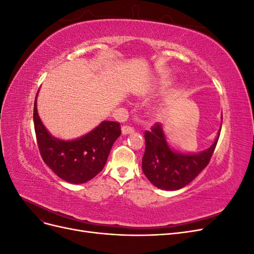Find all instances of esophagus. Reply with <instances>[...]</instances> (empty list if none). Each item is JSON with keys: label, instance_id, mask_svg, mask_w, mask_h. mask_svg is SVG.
<instances>
[{"label": "esophagus", "instance_id": "34e87169", "mask_svg": "<svg viewBox=\"0 0 254 254\" xmlns=\"http://www.w3.org/2000/svg\"><path fill=\"white\" fill-rule=\"evenodd\" d=\"M134 132V129L130 126H123L122 127V133L123 134H129V133H133Z\"/></svg>", "mask_w": 254, "mask_h": 254}]
</instances>
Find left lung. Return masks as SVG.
Here are the masks:
<instances>
[{"instance_id":"8db88e82","label":"left lung","mask_w":254,"mask_h":254,"mask_svg":"<svg viewBox=\"0 0 254 254\" xmlns=\"http://www.w3.org/2000/svg\"><path fill=\"white\" fill-rule=\"evenodd\" d=\"M221 128V127H220ZM211 147L198 153H181L168 145L162 126L155 124L145 131V152L142 158L144 175L161 190H176L188 186L209 164L219 133Z\"/></svg>"}]
</instances>
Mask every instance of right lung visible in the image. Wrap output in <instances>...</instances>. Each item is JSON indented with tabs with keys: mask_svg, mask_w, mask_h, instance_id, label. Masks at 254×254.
Segmentation results:
<instances>
[{
	"mask_svg": "<svg viewBox=\"0 0 254 254\" xmlns=\"http://www.w3.org/2000/svg\"><path fill=\"white\" fill-rule=\"evenodd\" d=\"M34 105V125L40 155L59 178L74 184L84 183L103 171L115 140L121 135L118 122L104 121L78 139L64 141L54 137L42 124Z\"/></svg>",
	"mask_w": 254,
	"mask_h": 254,
	"instance_id": "right-lung-1",
	"label": "right lung"
}]
</instances>
